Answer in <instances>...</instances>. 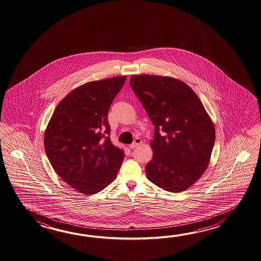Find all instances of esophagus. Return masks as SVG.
Segmentation results:
<instances>
[{"mask_svg":"<svg viewBox=\"0 0 261 261\" xmlns=\"http://www.w3.org/2000/svg\"><path fill=\"white\" fill-rule=\"evenodd\" d=\"M141 144H142V140L140 138H136L134 140V142H133V144H129V148H130V149H134V148H136V147L139 146Z\"/></svg>","mask_w":261,"mask_h":261,"instance_id":"34e87169","label":"esophagus"}]
</instances>
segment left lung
<instances>
[{"label":"left lung","mask_w":261,"mask_h":261,"mask_svg":"<svg viewBox=\"0 0 261 261\" xmlns=\"http://www.w3.org/2000/svg\"><path fill=\"white\" fill-rule=\"evenodd\" d=\"M129 82L155 126L146 176L166 191H185L209 165L216 140L211 117L194 91L179 79L140 74L132 75Z\"/></svg>","instance_id":"8db88e82"}]
</instances>
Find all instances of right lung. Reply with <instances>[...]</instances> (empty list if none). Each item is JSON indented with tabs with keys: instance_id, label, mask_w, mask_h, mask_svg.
<instances>
[{
	"instance_id": "right-lung-1",
	"label": "right lung",
	"mask_w": 261,
	"mask_h": 261,
	"mask_svg": "<svg viewBox=\"0 0 261 261\" xmlns=\"http://www.w3.org/2000/svg\"><path fill=\"white\" fill-rule=\"evenodd\" d=\"M127 76L84 84L56 107L44 136V150L59 176L82 194L111 184L124 151L112 144L108 110Z\"/></svg>"
}]
</instances>
